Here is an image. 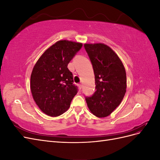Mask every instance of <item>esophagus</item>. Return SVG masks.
I'll list each match as a JSON object with an SVG mask.
<instances>
[{
    "label": "esophagus",
    "instance_id": "esophagus-1",
    "mask_svg": "<svg viewBox=\"0 0 160 160\" xmlns=\"http://www.w3.org/2000/svg\"><path fill=\"white\" fill-rule=\"evenodd\" d=\"M78 87H79V89L81 90L82 89V87H83V85H82L81 84H78Z\"/></svg>",
    "mask_w": 160,
    "mask_h": 160
}]
</instances>
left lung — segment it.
<instances>
[{"mask_svg":"<svg viewBox=\"0 0 160 160\" xmlns=\"http://www.w3.org/2000/svg\"><path fill=\"white\" fill-rule=\"evenodd\" d=\"M94 71L95 92L85 97L91 112L98 118L109 115L123 100L126 92V72L122 61L102 43L85 44Z\"/></svg>","mask_w":160,"mask_h":160,"instance_id":"8db88e82","label":"left lung"}]
</instances>
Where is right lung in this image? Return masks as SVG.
<instances>
[{"label": "right lung", "instance_id": "obj_1", "mask_svg": "<svg viewBox=\"0 0 160 160\" xmlns=\"http://www.w3.org/2000/svg\"><path fill=\"white\" fill-rule=\"evenodd\" d=\"M82 46L79 42L58 41L43 53L34 67L31 76L32 95L45 114L57 117L65 112L78 92L67 65Z\"/></svg>", "mask_w": 160, "mask_h": 160}]
</instances>
